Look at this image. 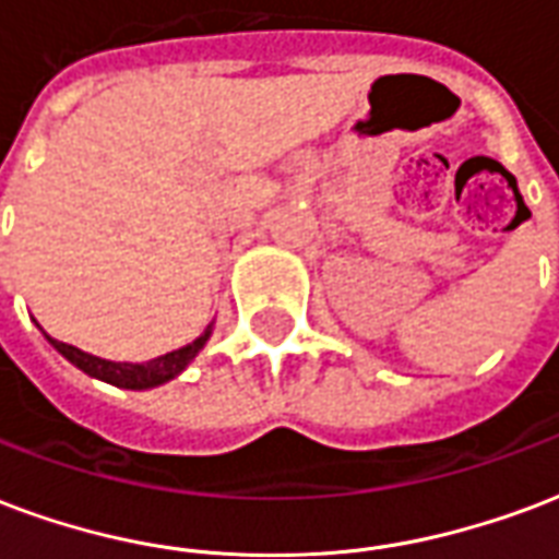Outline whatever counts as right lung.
<instances>
[{"label": "right lung", "instance_id": "add662e5", "mask_svg": "<svg viewBox=\"0 0 559 559\" xmlns=\"http://www.w3.org/2000/svg\"><path fill=\"white\" fill-rule=\"evenodd\" d=\"M206 337H210V329H206L198 341L186 343L180 349L168 355H159V358H153V361L144 364H118V361H106V358H97V355H88L76 349V346H70L64 341H56V337H49V343L59 349L68 361H73L80 370H85L88 376H97L103 382L118 384V388H135V391H142V388H153V384H163L168 379H175L180 370H186V364L192 361L201 349H204Z\"/></svg>", "mask_w": 559, "mask_h": 559}]
</instances>
